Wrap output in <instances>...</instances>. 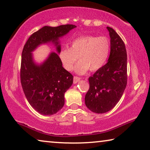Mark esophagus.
Masks as SVG:
<instances>
[{
	"label": "esophagus",
	"mask_w": 150,
	"mask_h": 150,
	"mask_svg": "<svg viewBox=\"0 0 150 150\" xmlns=\"http://www.w3.org/2000/svg\"><path fill=\"white\" fill-rule=\"evenodd\" d=\"M80 80V77H78V76H74V84H76L78 82H79Z\"/></svg>",
	"instance_id": "34e87169"
}]
</instances>
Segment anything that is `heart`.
<instances>
[{
	"instance_id": "obj_1",
	"label": "heart",
	"mask_w": 150,
	"mask_h": 150,
	"mask_svg": "<svg viewBox=\"0 0 150 150\" xmlns=\"http://www.w3.org/2000/svg\"><path fill=\"white\" fill-rule=\"evenodd\" d=\"M110 48V40L107 37L83 35L74 39L70 47L62 49L59 57L63 67L71 71L79 56L80 60L76 66L75 71L78 74H84L89 69L96 71L105 65Z\"/></svg>"
}]
</instances>
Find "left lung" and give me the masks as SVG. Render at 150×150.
<instances>
[{
  "label": "left lung",
  "instance_id": "left-lung-1",
  "mask_svg": "<svg viewBox=\"0 0 150 150\" xmlns=\"http://www.w3.org/2000/svg\"><path fill=\"white\" fill-rule=\"evenodd\" d=\"M107 29L110 38L109 59L89 77L90 88L85 96V105L96 113H105L115 107L123 95L127 80L125 43L113 29Z\"/></svg>",
  "mask_w": 150,
  "mask_h": 150
}]
</instances>
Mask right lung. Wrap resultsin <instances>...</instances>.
<instances>
[{
    "label": "right lung",
    "mask_w": 150,
    "mask_h": 150,
    "mask_svg": "<svg viewBox=\"0 0 150 150\" xmlns=\"http://www.w3.org/2000/svg\"><path fill=\"white\" fill-rule=\"evenodd\" d=\"M76 27L74 25L44 26L32 34L24 45L21 82L30 105L41 115H52L61 110L64 94L73 83V76L63 68L58 54L59 38ZM50 42L54 45L58 53L51 52L44 62L37 64L32 52L40 45Z\"/></svg>",
    "instance_id": "obj_1"
}]
</instances>
